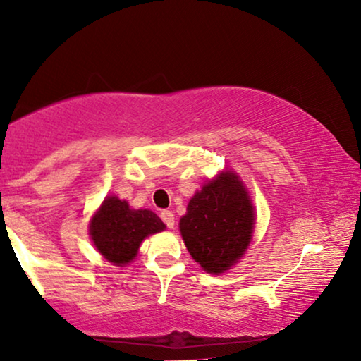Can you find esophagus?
<instances>
[{"mask_svg": "<svg viewBox=\"0 0 361 361\" xmlns=\"http://www.w3.org/2000/svg\"><path fill=\"white\" fill-rule=\"evenodd\" d=\"M161 219L164 224L167 225V228H174V224H176V216L172 214L171 210H162L161 212Z\"/></svg>", "mask_w": 361, "mask_h": 361, "instance_id": "esophagus-1", "label": "esophagus"}]
</instances>
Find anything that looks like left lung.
<instances>
[{"label":"left lung","instance_id":"1","mask_svg":"<svg viewBox=\"0 0 361 361\" xmlns=\"http://www.w3.org/2000/svg\"><path fill=\"white\" fill-rule=\"evenodd\" d=\"M255 212L238 177L224 172L192 197L179 228L184 243L207 273H224L250 245Z\"/></svg>","mask_w":361,"mask_h":361}]
</instances>
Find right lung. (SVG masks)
I'll return each instance as SVG.
<instances>
[{"mask_svg": "<svg viewBox=\"0 0 361 361\" xmlns=\"http://www.w3.org/2000/svg\"><path fill=\"white\" fill-rule=\"evenodd\" d=\"M166 228L159 216L151 210H131L125 200L108 197L92 220L90 235L97 250L110 261L121 266L130 263L147 235Z\"/></svg>", "mask_w": 361, "mask_h": 361, "instance_id": "1", "label": "right lung"}]
</instances>
